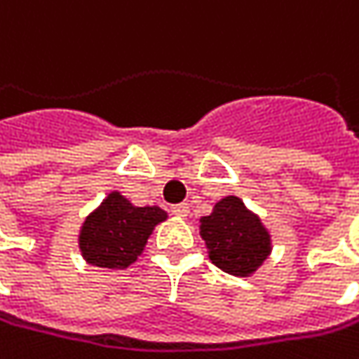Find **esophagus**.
I'll use <instances>...</instances> for the list:
<instances>
[{
	"mask_svg": "<svg viewBox=\"0 0 359 359\" xmlns=\"http://www.w3.org/2000/svg\"><path fill=\"white\" fill-rule=\"evenodd\" d=\"M171 214L180 216V218H186L189 214V206L188 204H175V206H171Z\"/></svg>",
	"mask_w": 359,
	"mask_h": 359,
	"instance_id": "esophagus-1",
	"label": "esophagus"
}]
</instances>
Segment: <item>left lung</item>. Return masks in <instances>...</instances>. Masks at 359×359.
Here are the masks:
<instances>
[{
  "label": "left lung",
  "mask_w": 359,
  "mask_h": 359,
  "mask_svg": "<svg viewBox=\"0 0 359 359\" xmlns=\"http://www.w3.org/2000/svg\"><path fill=\"white\" fill-rule=\"evenodd\" d=\"M210 260L234 277H250L271 255V234L241 198L226 196L200 220Z\"/></svg>",
  "instance_id": "left-lung-1"
}]
</instances>
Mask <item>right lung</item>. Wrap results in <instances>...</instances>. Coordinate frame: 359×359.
Returning <instances> with one entry per match:
<instances>
[{
	"instance_id": "right-lung-1",
	"label": "right lung",
	"mask_w": 359,
	"mask_h": 359,
	"mask_svg": "<svg viewBox=\"0 0 359 359\" xmlns=\"http://www.w3.org/2000/svg\"><path fill=\"white\" fill-rule=\"evenodd\" d=\"M165 218L168 212L159 206H133L118 191H111L82 222V259L100 269H127L145 250L153 228Z\"/></svg>"
}]
</instances>
